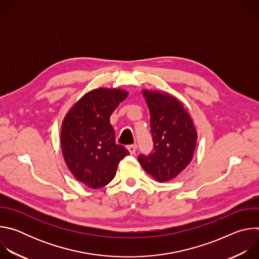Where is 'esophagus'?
<instances>
[{
    "mask_svg": "<svg viewBox=\"0 0 259 259\" xmlns=\"http://www.w3.org/2000/svg\"><path fill=\"white\" fill-rule=\"evenodd\" d=\"M127 150H128V152H129L131 155H134L135 152H136V150H137V145H136V144H130V145L127 146Z\"/></svg>",
    "mask_w": 259,
    "mask_h": 259,
    "instance_id": "1",
    "label": "esophagus"
}]
</instances>
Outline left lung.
<instances>
[{"label": "left lung", "instance_id": "left-lung-1", "mask_svg": "<svg viewBox=\"0 0 259 259\" xmlns=\"http://www.w3.org/2000/svg\"><path fill=\"white\" fill-rule=\"evenodd\" d=\"M151 114L154 153L140 155L141 167L158 182L174 179L192 162L198 133L188 109L165 91L142 89Z\"/></svg>", "mask_w": 259, "mask_h": 259}]
</instances>
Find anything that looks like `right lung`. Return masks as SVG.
Instances as JSON below:
<instances>
[{"label": "right lung", "mask_w": 259, "mask_h": 259, "mask_svg": "<svg viewBox=\"0 0 259 259\" xmlns=\"http://www.w3.org/2000/svg\"><path fill=\"white\" fill-rule=\"evenodd\" d=\"M122 88H96L68 109L60 132L64 162L77 180L90 189H99L113 180L118 165L129 155L116 143L110 115L126 99Z\"/></svg>", "instance_id": "1"}]
</instances>
